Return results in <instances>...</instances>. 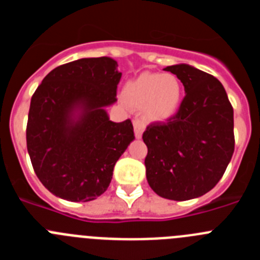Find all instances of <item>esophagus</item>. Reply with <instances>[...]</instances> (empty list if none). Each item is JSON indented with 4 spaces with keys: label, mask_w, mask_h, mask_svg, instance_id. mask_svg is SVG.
I'll use <instances>...</instances> for the list:
<instances>
[{
    "label": "esophagus",
    "mask_w": 260,
    "mask_h": 260,
    "mask_svg": "<svg viewBox=\"0 0 260 260\" xmlns=\"http://www.w3.org/2000/svg\"><path fill=\"white\" fill-rule=\"evenodd\" d=\"M133 125H134L135 137H137V138H142V134H143V132H144V127H146L143 119L134 118V121H133Z\"/></svg>",
    "instance_id": "1"
}]
</instances>
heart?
I'll list each match as a JSON object with an SVG mask.
<instances>
[{"label":"heart","mask_w":260,"mask_h":260,"mask_svg":"<svg viewBox=\"0 0 260 260\" xmlns=\"http://www.w3.org/2000/svg\"><path fill=\"white\" fill-rule=\"evenodd\" d=\"M126 102L135 108H144L151 119H167L181 104L182 86L173 74H146L130 80L123 89Z\"/></svg>","instance_id":"heart-1"}]
</instances>
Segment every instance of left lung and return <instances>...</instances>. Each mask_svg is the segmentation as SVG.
<instances>
[{
    "label": "left lung",
    "instance_id": "obj_1",
    "mask_svg": "<svg viewBox=\"0 0 260 260\" xmlns=\"http://www.w3.org/2000/svg\"><path fill=\"white\" fill-rule=\"evenodd\" d=\"M164 70L177 75L186 95L173 116L143 133L146 176L162 198L189 201L213 189L231 161L233 107L213 75L185 63Z\"/></svg>",
    "mask_w": 260,
    "mask_h": 260
}]
</instances>
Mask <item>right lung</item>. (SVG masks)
I'll return each mask as SVG.
<instances>
[{
    "instance_id": "obj_1",
    "label": "right lung",
    "mask_w": 260,
    "mask_h": 260,
    "mask_svg": "<svg viewBox=\"0 0 260 260\" xmlns=\"http://www.w3.org/2000/svg\"><path fill=\"white\" fill-rule=\"evenodd\" d=\"M117 66L109 57L69 62L53 69L32 95L27 150L38 178L56 197L70 202L100 197L135 139L130 119L112 122L104 109L117 102L122 77Z\"/></svg>"
}]
</instances>
